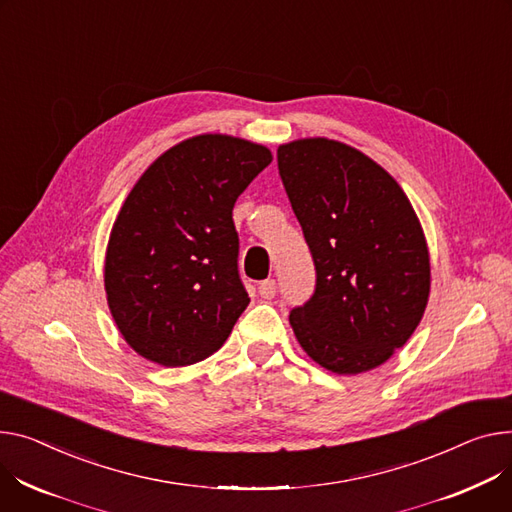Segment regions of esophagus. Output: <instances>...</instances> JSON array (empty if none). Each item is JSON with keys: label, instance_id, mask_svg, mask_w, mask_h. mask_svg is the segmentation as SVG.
I'll return each instance as SVG.
<instances>
[{"label": "esophagus", "instance_id": "obj_1", "mask_svg": "<svg viewBox=\"0 0 512 512\" xmlns=\"http://www.w3.org/2000/svg\"><path fill=\"white\" fill-rule=\"evenodd\" d=\"M276 292H278L276 280H265V282L259 284V296H261L263 300H271V298L276 296Z\"/></svg>", "mask_w": 512, "mask_h": 512}]
</instances>
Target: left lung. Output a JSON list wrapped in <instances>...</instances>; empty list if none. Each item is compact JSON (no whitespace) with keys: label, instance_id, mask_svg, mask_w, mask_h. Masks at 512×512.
Returning <instances> with one entry per match:
<instances>
[{"label":"left lung","instance_id":"obj_1","mask_svg":"<svg viewBox=\"0 0 512 512\" xmlns=\"http://www.w3.org/2000/svg\"><path fill=\"white\" fill-rule=\"evenodd\" d=\"M278 168L317 269L315 294L290 313L298 344L335 374L381 366L412 337L430 296L410 199L381 164L337 140L282 144Z\"/></svg>","mask_w":512,"mask_h":512}]
</instances>
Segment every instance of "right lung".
Wrapping results in <instances>:
<instances>
[{"label": "right lung", "instance_id": "right-lung-1", "mask_svg": "<svg viewBox=\"0 0 512 512\" xmlns=\"http://www.w3.org/2000/svg\"><path fill=\"white\" fill-rule=\"evenodd\" d=\"M271 160L261 144L201 133L160 154L129 191L109 236L105 290L142 358L189 366L228 339L249 306L232 208Z\"/></svg>", "mask_w": 512, "mask_h": 512}]
</instances>
